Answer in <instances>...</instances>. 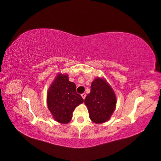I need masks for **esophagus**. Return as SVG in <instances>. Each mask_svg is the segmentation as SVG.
I'll return each mask as SVG.
<instances>
[{"instance_id": "1", "label": "esophagus", "mask_w": 161, "mask_h": 161, "mask_svg": "<svg viewBox=\"0 0 161 161\" xmlns=\"http://www.w3.org/2000/svg\"><path fill=\"white\" fill-rule=\"evenodd\" d=\"M81 96H82V99H85V97H86V93H82V94H81Z\"/></svg>"}]
</instances>
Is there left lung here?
<instances>
[{
    "label": "left lung",
    "instance_id": "obj_1",
    "mask_svg": "<svg viewBox=\"0 0 161 161\" xmlns=\"http://www.w3.org/2000/svg\"><path fill=\"white\" fill-rule=\"evenodd\" d=\"M116 103V96L111 86L105 79L96 78L91 83V92L85 99L92 122L102 124L109 120Z\"/></svg>",
    "mask_w": 161,
    "mask_h": 161
}]
</instances>
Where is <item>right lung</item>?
Listing matches in <instances>:
<instances>
[{
    "mask_svg": "<svg viewBox=\"0 0 161 161\" xmlns=\"http://www.w3.org/2000/svg\"><path fill=\"white\" fill-rule=\"evenodd\" d=\"M83 101L66 74H58L47 92V108L54 120L61 124L69 123L72 112Z\"/></svg>",
    "mask_w": 161,
    "mask_h": 161,
    "instance_id": "obj_1",
    "label": "right lung"
}]
</instances>
